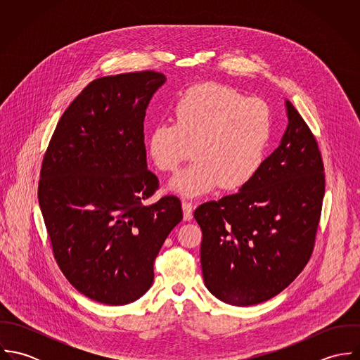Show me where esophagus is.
Segmentation results:
<instances>
[{
  "label": "esophagus",
  "mask_w": 360,
  "mask_h": 360,
  "mask_svg": "<svg viewBox=\"0 0 360 360\" xmlns=\"http://www.w3.org/2000/svg\"><path fill=\"white\" fill-rule=\"evenodd\" d=\"M183 214H184V220H191L193 219V210H194V205L190 201H183Z\"/></svg>",
  "instance_id": "obj_1"
}]
</instances>
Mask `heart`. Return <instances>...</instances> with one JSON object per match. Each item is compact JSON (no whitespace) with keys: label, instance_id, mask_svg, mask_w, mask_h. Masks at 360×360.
Instances as JSON below:
<instances>
[{"label":"heart","instance_id":"b5f03b06","mask_svg":"<svg viewBox=\"0 0 360 360\" xmlns=\"http://www.w3.org/2000/svg\"><path fill=\"white\" fill-rule=\"evenodd\" d=\"M271 137L270 109L217 83L188 89L174 103L173 123H159L147 141L156 169L172 173L194 150L195 162L180 172L170 188L197 197L217 186L238 190L263 165Z\"/></svg>","mask_w":360,"mask_h":360}]
</instances>
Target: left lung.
I'll list each match as a JSON object with an SVG mask.
<instances>
[{"instance_id":"8db88e82","label":"left lung","mask_w":360,"mask_h":360,"mask_svg":"<svg viewBox=\"0 0 360 360\" xmlns=\"http://www.w3.org/2000/svg\"><path fill=\"white\" fill-rule=\"evenodd\" d=\"M280 146L238 193L198 206L206 288L236 307L264 302L304 270L324 197V166L308 124L285 100Z\"/></svg>"}]
</instances>
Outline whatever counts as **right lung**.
Listing matches in <instances>:
<instances>
[{"mask_svg":"<svg viewBox=\"0 0 360 360\" xmlns=\"http://www.w3.org/2000/svg\"><path fill=\"white\" fill-rule=\"evenodd\" d=\"M165 75L144 70L91 82L60 116L44 154L39 204L53 257L69 283L105 305H126L154 281V262L183 219L147 167L144 117Z\"/></svg>","mask_w":360,"mask_h":360,"instance_id":"1","label":"right lung"}]
</instances>
